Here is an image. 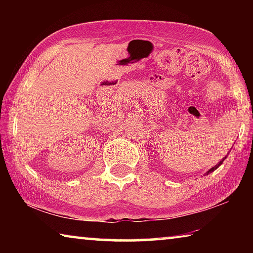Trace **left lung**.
Segmentation results:
<instances>
[{
	"mask_svg": "<svg viewBox=\"0 0 253 253\" xmlns=\"http://www.w3.org/2000/svg\"><path fill=\"white\" fill-rule=\"evenodd\" d=\"M224 160H225V157L223 158V160H222V161H220V162H219V164H216L215 166H213V168H212L211 169H209V170H208V172H207V175H208L209 173H212V172H213V170H215V169H216L217 168H219V166H220V165L222 164V163H223V161H224Z\"/></svg>",
	"mask_w": 253,
	"mask_h": 253,
	"instance_id": "8db88e82",
	"label": "left lung"
}]
</instances>
